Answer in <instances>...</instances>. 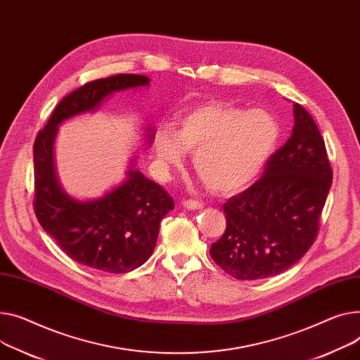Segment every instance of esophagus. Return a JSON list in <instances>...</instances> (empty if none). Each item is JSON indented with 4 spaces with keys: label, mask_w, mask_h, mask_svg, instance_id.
<instances>
[{
    "label": "esophagus",
    "mask_w": 360,
    "mask_h": 360,
    "mask_svg": "<svg viewBox=\"0 0 360 360\" xmlns=\"http://www.w3.org/2000/svg\"><path fill=\"white\" fill-rule=\"evenodd\" d=\"M182 204H184V207L188 208V210H200V208L204 207L202 202H200V201H197V200H185Z\"/></svg>",
    "instance_id": "34e87169"
}]
</instances>
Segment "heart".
Here are the masks:
<instances>
[{
    "label": "heart",
    "instance_id": "obj_1",
    "mask_svg": "<svg viewBox=\"0 0 360 360\" xmlns=\"http://www.w3.org/2000/svg\"><path fill=\"white\" fill-rule=\"evenodd\" d=\"M279 133L276 118L265 110L202 105L181 118L176 133L159 131L155 150L163 166H181L185 150L194 153L202 184L215 193L230 194L259 175Z\"/></svg>",
    "mask_w": 360,
    "mask_h": 360
}]
</instances>
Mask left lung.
Wrapping results in <instances>:
<instances>
[{"label":"left lung","mask_w":360,"mask_h":360,"mask_svg":"<svg viewBox=\"0 0 360 360\" xmlns=\"http://www.w3.org/2000/svg\"><path fill=\"white\" fill-rule=\"evenodd\" d=\"M294 117L291 137L268 159L263 176L223 205L226 231L210 255L236 279L275 276L317 238L333 171L313 117L297 103Z\"/></svg>","instance_id":"1"}]
</instances>
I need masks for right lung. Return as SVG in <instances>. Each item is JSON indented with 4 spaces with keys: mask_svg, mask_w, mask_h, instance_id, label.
I'll return each instance as SVG.
<instances>
[{
    "mask_svg": "<svg viewBox=\"0 0 360 360\" xmlns=\"http://www.w3.org/2000/svg\"><path fill=\"white\" fill-rule=\"evenodd\" d=\"M146 85L149 78L145 75L120 74L72 91L56 105L33 146V207L40 226L70 259L108 274L130 272L150 257L159 224L174 210V200L134 167L122 185L101 198H72L56 178L53 143L58 126L65 120L97 110L112 92ZM149 133L152 140L153 130Z\"/></svg>",
    "mask_w": 360,
    "mask_h": 360,
    "instance_id": "1",
    "label": "right lung"
}]
</instances>
